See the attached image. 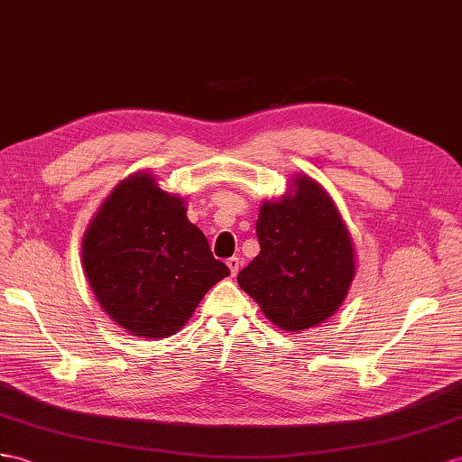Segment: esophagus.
<instances>
[{"label":"esophagus","instance_id":"34e87169","mask_svg":"<svg viewBox=\"0 0 462 462\" xmlns=\"http://www.w3.org/2000/svg\"><path fill=\"white\" fill-rule=\"evenodd\" d=\"M226 265L230 267V273L232 275H238V271L242 267V259L238 255H232V257L226 259Z\"/></svg>","mask_w":462,"mask_h":462}]
</instances>
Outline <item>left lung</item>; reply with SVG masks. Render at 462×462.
I'll use <instances>...</instances> for the list:
<instances>
[{"mask_svg":"<svg viewBox=\"0 0 462 462\" xmlns=\"http://www.w3.org/2000/svg\"><path fill=\"white\" fill-rule=\"evenodd\" d=\"M297 191L263 203L255 224L259 252L238 273L240 287L287 332L332 316L355 275L353 244L332 199L309 177Z\"/></svg>","mask_w":462,"mask_h":462,"instance_id":"1","label":"left lung"}]
</instances>
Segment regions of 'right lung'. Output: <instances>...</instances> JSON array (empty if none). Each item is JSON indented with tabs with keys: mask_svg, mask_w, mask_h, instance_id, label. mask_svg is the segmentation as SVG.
<instances>
[{
	"mask_svg": "<svg viewBox=\"0 0 462 462\" xmlns=\"http://www.w3.org/2000/svg\"><path fill=\"white\" fill-rule=\"evenodd\" d=\"M84 267L103 310L140 337L175 334L230 269L148 173L130 175L86 232Z\"/></svg>",
	"mask_w": 462,
	"mask_h": 462,
	"instance_id": "obj_1",
	"label": "right lung"
}]
</instances>
